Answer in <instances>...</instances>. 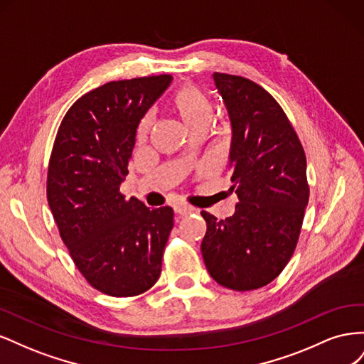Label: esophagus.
Listing matches in <instances>:
<instances>
[{"label": "esophagus", "instance_id": "esophagus-1", "mask_svg": "<svg viewBox=\"0 0 364 364\" xmlns=\"http://www.w3.org/2000/svg\"><path fill=\"white\" fill-rule=\"evenodd\" d=\"M174 213L178 215H188V214H193V213H197V209L191 208V206H186V205H178L174 206Z\"/></svg>", "mask_w": 364, "mask_h": 364}]
</instances>
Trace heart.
Returning a JSON list of instances; mask_svg holds the SVG:
<instances>
[{
  "label": "heart",
  "instance_id": "obj_1",
  "mask_svg": "<svg viewBox=\"0 0 364 364\" xmlns=\"http://www.w3.org/2000/svg\"><path fill=\"white\" fill-rule=\"evenodd\" d=\"M173 112L179 117L183 126L190 134L196 130H208L214 118V106L202 90L196 86H182L176 91L170 100ZM153 126L151 115H146L141 119L138 127V139L146 141Z\"/></svg>",
  "mask_w": 364,
  "mask_h": 364
}]
</instances>
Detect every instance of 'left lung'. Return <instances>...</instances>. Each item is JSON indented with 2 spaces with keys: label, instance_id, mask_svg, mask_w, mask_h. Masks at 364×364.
<instances>
[{
  "label": "left lung",
  "instance_id": "1",
  "mask_svg": "<svg viewBox=\"0 0 364 364\" xmlns=\"http://www.w3.org/2000/svg\"><path fill=\"white\" fill-rule=\"evenodd\" d=\"M230 121L229 173L238 203L217 220L202 211V257L213 279L247 291L272 282L287 266L308 203L306 159L277 100L240 75L213 74Z\"/></svg>",
  "mask_w": 364,
  "mask_h": 364
}]
</instances>
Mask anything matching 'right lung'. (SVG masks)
<instances>
[{"label": "right lung", "mask_w": 364, "mask_h": 364, "mask_svg": "<svg viewBox=\"0 0 364 364\" xmlns=\"http://www.w3.org/2000/svg\"><path fill=\"white\" fill-rule=\"evenodd\" d=\"M168 74L109 82L80 97L54 141L47 199L70 255L94 289L115 297L147 291L161 274L173 209L126 200L119 186L149 109Z\"/></svg>", "instance_id": "1"}]
</instances>
